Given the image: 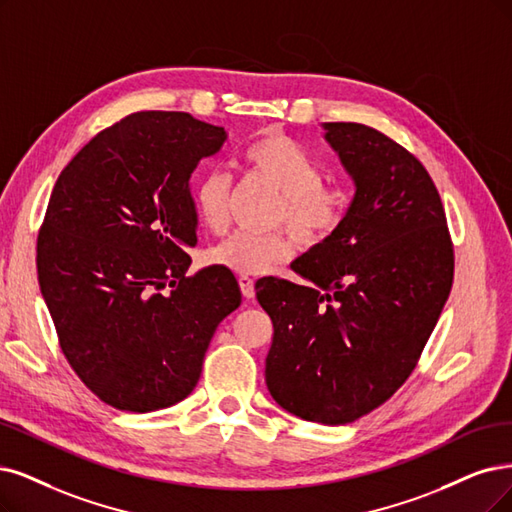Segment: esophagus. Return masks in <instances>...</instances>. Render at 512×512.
<instances>
[{
    "label": "esophagus",
    "mask_w": 512,
    "mask_h": 512,
    "mask_svg": "<svg viewBox=\"0 0 512 512\" xmlns=\"http://www.w3.org/2000/svg\"><path fill=\"white\" fill-rule=\"evenodd\" d=\"M238 285H240V291L246 299H253L255 297V280L251 276H240L238 278Z\"/></svg>",
    "instance_id": "34e87169"
}]
</instances>
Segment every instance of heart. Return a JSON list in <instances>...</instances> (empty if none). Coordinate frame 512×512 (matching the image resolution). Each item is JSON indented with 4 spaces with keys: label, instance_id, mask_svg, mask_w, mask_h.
Listing matches in <instances>:
<instances>
[{
    "label": "heart",
    "instance_id": "heart-1",
    "mask_svg": "<svg viewBox=\"0 0 512 512\" xmlns=\"http://www.w3.org/2000/svg\"><path fill=\"white\" fill-rule=\"evenodd\" d=\"M242 158L251 175L268 183L278 194L274 225L285 223L301 249L331 240L350 211L344 187L323 181V166L310 151L282 130H266L244 147ZM232 181L221 170H206L192 187V200L200 223L215 234L227 227V200ZM293 251L287 234L238 232L219 242L211 261L234 274H266Z\"/></svg>",
    "mask_w": 512,
    "mask_h": 512
}]
</instances>
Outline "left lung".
Segmentation results:
<instances>
[{"mask_svg":"<svg viewBox=\"0 0 512 512\" xmlns=\"http://www.w3.org/2000/svg\"><path fill=\"white\" fill-rule=\"evenodd\" d=\"M356 185L337 234L291 263L308 280H257L272 318V399L301 420L348 424L386 403L420 361L453 282L445 208L428 170L384 132L327 122Z\"/></svg>","mask_w":512,"mask_h":512,"instance_id":"obj_1","label":"left lung"}]
</instances>
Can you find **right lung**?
<instances>
[{"mask_svg":"<svg viewBox=\"0 0 512 512\" xmlns=\"http://www.w3.org/2000/svg\"><path fill=\"white\" fill-rule=\"evenodd\" d=\"M227 139L183 111H137L90 139L56 179L37 236V280L61 350L120 411L175 405L242 301L234 274L185 276L196 246L194 168Z\"/></svg>","mask_w":512,"mask_h":512,"instance_id":"right-lung-1","label":"right lung"}]
</instances>
